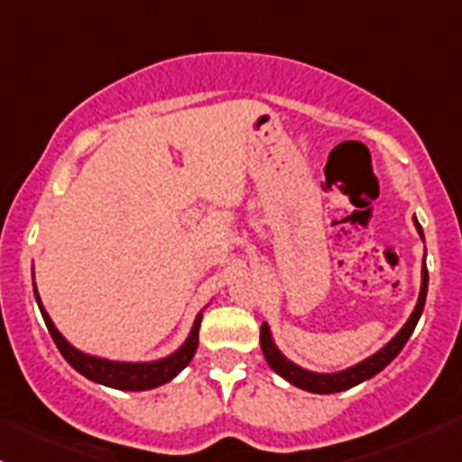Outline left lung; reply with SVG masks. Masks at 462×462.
I'll list each match as a JSON object with an SVG mask.
<instances>
[{"mask_svg": "<svg viewBox=\"0 0 462 462\" xmlns=\"http://www.w3.org/2000/svg\"><path fill=\"white\" fill-rule=\"evenodd\" d=\"M413 223H416L418 235L422 236V227H420V223H418L416 217H413ZM422 241H425V236H422ZM427 286H430V274H427V265L422 263L420 297H418V304H416V309H413L411 318L407 319V324L400 328V333L395 335V337L391 339L384 348H380V351L374 353L371 357H366V360H362L360 365L351 366V369L337 371V374H315V371L301 369V366H297L295 362L288 360V357L283 356L277 346H274L268 324L263 321V324H261L259 342H261V351H263L265 362H268L270 369L277 371L283 380H288L291 384H295L297 389L310 391V393H337V391L351 389V386L360 384V382L369 380V377L380 374V371L384 369V366L389 365V362L393 360L400 351H402V346L407 344V339L411 337L413 328H416L418 319H420L422 309H425Z\"/></svg>", "mask_w": 462, "mask_h": 462, "instance_id": "8db88e82", "label": "left lung"}]
</instances>
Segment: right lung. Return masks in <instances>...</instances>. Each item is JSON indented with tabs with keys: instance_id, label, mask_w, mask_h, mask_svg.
<instances>
[{
	"instance_id": "add662e5",
	"label": "right lung",
	"mask_w": 462,
	"mask_h": 462,
	"mask_svg": "<svg viewBox=\"0 0 462 462\" xmlns=\"http://www.w3.org/2000/svg\"><path fill=\"white\" fill-rule=\"evenodd\" d=\"M35 300L37 306H40V313L44 318L46 328H49L51 337H53L55 346L60 348V353L64 356V360L88 380L97 382V384L105 386H114V389H123V391H147V389H156V386L165 384L170 382L171 377H176L185 366L192 362L194 353H197L199 346V328H201V318L203 313L197 315L194 319L192 330H189L188 339L183 342V346L179 351H174L171 356L162 357V360H153V362H114V360H105V357H96L88 356V353L78 351L76 346L67 342L62 337L58 328H55L53 319L49 318V313L42 306L40 295H37L35 288Z\"/></svg>"
}]
</instances>
